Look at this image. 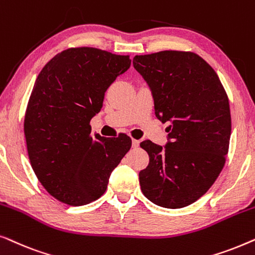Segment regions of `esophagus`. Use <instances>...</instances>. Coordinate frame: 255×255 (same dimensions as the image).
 Here are the masks:
<instances>
[{
	"label": "esophagus",
	"mask_w": 255,
	"mask_h": 255,
	"mask_svg": "<svg viewBox=\"0 0 255 255\" xmlns=\"http://www.w3.org/2000/svg\"><path fill=\"white\" fill-rule=\"evenodd\" d=\"M139 144H140V141L137 140V139H132V147H138Z\"/></svg>",
	"instance_id": "obj_1"
}]
</instances>
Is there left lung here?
I'll return each instance as SVG.
<instances>
[{"mask_svg": "<svg viewBox=\"0 0 255 255\" xmlns=\"http://www.w3.org/2000/svg\"><path fill=\"white\" fill-rule=\"evenodd\" d=\"M133 67L151 89L165 147L145 140L149 162L139 173L142 194L162 208L180 209L203 196L225 165L231 114L217 73L193 52L135 55Z\"/></svg>", "mask_w": 255, "mask_h": 255, "instance_id": "left-lung-1", "label": "left lung"}]
</instances>
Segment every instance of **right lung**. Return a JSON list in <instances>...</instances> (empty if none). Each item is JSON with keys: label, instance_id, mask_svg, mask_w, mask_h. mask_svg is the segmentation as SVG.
<instances>
[{"label": "right lung", "instance_id": "1", "mask_svg": "<svg viewBox=\"0 0 255 255\" xmlns=\"http://www.w3.org/2000/svg\"><path fill=\"white\" fill-rule=\"evenodd\" d=\"M128 55L72 47L51 59L34 82L24 118L27 154L39 182L58 201L88 204L106 193L131 138L92 134L104 94L130 68Z\"/></svg>", "mask_w": 255, "mask_h": 255}]
</instances>
